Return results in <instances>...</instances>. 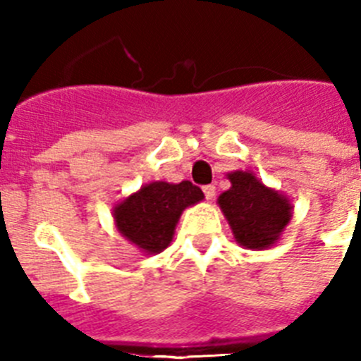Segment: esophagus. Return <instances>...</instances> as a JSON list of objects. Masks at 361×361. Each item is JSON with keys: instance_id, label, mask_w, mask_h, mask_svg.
Returning a JSON list of instances; mask_svg holds the SVG:
<instances>
[{"instance_id": "34e87169", "label": "esophagus", "mask_w": 361, "mask_h": 361, "mask_svg": "<svg viewBox=\"0 0 361 361\" xmlns=\"http://www.w3.org/2000/svg\"><path fill=\"white\" fill-rule=\"evenodd\" d=\"M202 191H204V195H206V199H208V200H212L213 197H215V186H213V184L204 186Z\"/></svg>"}]
</instances>
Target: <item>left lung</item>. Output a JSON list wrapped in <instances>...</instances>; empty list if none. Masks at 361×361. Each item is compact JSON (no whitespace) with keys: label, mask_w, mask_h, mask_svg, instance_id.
Segmentation results:
<instances>
[{"label":"left lung","mask_w":361,"mask_h":361,"mask_svg":"<svg viewBox=\"0 0 361 361\" xmlns=\"http://www.w3.org/2000/svg\"><path fill=\"white\" fill-rule=\"evenodd\" d=\"M231 188L219 197L237 242L247 250H266L279 240L291 219V204L279 191L264 186L250 171L228 175Z\"/></svg>","instance_id":"left-lung-1"}]
</instances>
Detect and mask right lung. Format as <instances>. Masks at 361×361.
Returning a JSON list of instances; mask_svg holds the SVG:
<instances>
[{
  "label": "right lung",
  "mask_w": 361,
  "mask_h": 361,
  "mask_svg": "<svg viewBox=\"0 0 361 361\" xmlns=\"http://www.w3.org/2000/svg\"><path fill=\"white\" fill-rule=\"evenodd\" d=\"M202 199V190L190 180L152 183L121 202L114 216L124 237L152 255L170 245L183 209Z\"/></svg>",
  "instance_id": "add662e5"
}]
</instances>
